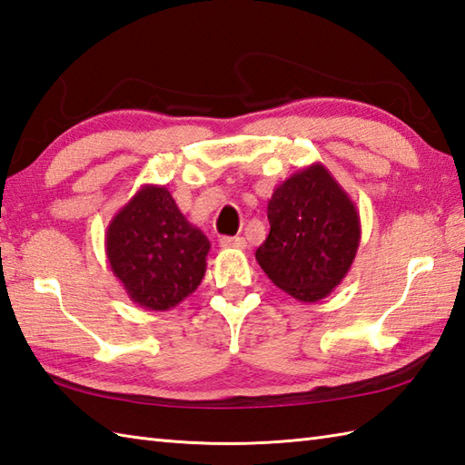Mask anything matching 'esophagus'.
Segmentation results:
<instances>
[{
	"label": "esophagus",
	"instance_id": "esophagus-1",
	"mask_svg": "<svg viewBox=\"0 0 465 465\" xmlns=\"http://www.w3.org/2000/svg\"><path fill=\"white\" fill-rule=\"evenodd\" d=\"M221 246L223 249H244L246 241L242 239V236H223Z\"/></svg>",
	"mask_w": 465,
	"mask_h": 465
}]
</instances>
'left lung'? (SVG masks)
I'll list each match as a JSON object with an SVG mask.
<instances>
[{
  "instance_id": "1",
  "label": "left lung",
  "mask_w": 465,
  "mask_h": 465,
  "mask_svg": "<svg viewBox=\"0 0 465 465\" xmlns=\"http://www.w3.org/2000/svg\"><path fill=\"white\" fill-rule=\"evenodd\" d=\"M271 231L254 257L267 277L301 302H317L345 279L361 241L359 213L333 174L315 163L269 198Z\"/></svg>"
}]
</instances>
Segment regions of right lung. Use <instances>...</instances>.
<instances>
[{"mask_svg":"<svg viewBox=\"0 0 465 465\" xmlns=\"http://www.w3.org/2000/svg\"><path fill=\"white\" fill-rule=\"evenodd\" d=\"M211 241L186 221L166 186L144 184L114 214L106 257L138 307L168 311L196 291Z\"/></svg>","mask_w":465,"mask_h":465,"instance_id":"right-lung-1","label":"right lung"}]
</instances>
